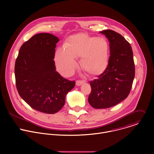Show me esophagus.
I'll use <instances>...</instances> for the list:
<instances>
[{
	"instance_id": "1",
	"label": "esophagus",
	"mask_w": 154,
	"mask_h": 154,
	"mask_svg": "<svg viewBox=\"0 0 154 154\" xmlns=\"http://www.w3.org/2000/svg\"><path fill=\"white\" fill-rule=\"evenodd\" d=\"M84 82H85V80H77L76 81V85L77 86H80Z\"/></svg>"
}]
</instances>
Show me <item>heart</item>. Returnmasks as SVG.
<instances>
[{
  "label": "heart",
  "mask_w": 154,
  "mask_h": 154,
  "mask_svg": "<svg viewBox=\"0 0 154 154\" xmlns=\"http://www.w3.org/2000/svg\"><path fill=\"white\" fill-rule=\"evenodd\" d=\"M109 50V43L105 38H96L85 33L75 34L67 39L64 48L57 50L56 66L61 74L69 76L77 67L76 58L82 57L83 68L91 75H99L107 67Z\"/></svg>",
  "instance_id": "obj_1"
}]
</instances>
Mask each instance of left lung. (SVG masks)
I'll list each match as a JSON object with an SVG mask.
<instances>
[{
	"mask_svg": "<svg viewBox=\"0 0 154 154\" xmlns=\"http://www.w3.org/2000/svg\"><path fill=\"white\" fill-rule=\"evenodd\" d=\"M100 33L109 42L110 56L103 72L90 82L91 91L88 102L96 109L112 107L126 99L135 77V63L130 43L113 30H105Z\"/></svg>",
	"mask_w": 154,
	"mask_h": 154,
	"instance_id": "8db88e82",
	"label": "left lung"
}]
</instances>
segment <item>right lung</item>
<instances>
[{"label":"right lung","instance_id":"obj_1","mask_svg":"<svg viewBox=\"0 0 154 154\" xmlns=\"http://www.w3.org/2000/svg\"><path fill=\"white\" fill-rule=\"evenodd\" d=\"M58 38L41 33L20 47L14 66L16 86L19 96L37 111L54 114L62 108L65 97L75 86V80L57 72L55 61Z\"/></svg>","mask_w":154,"mask_h":154}]
</instances>
